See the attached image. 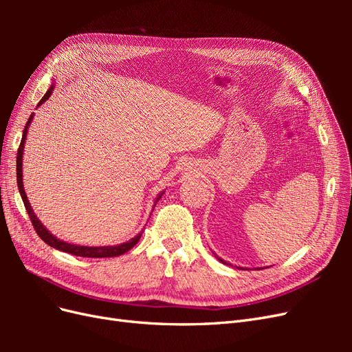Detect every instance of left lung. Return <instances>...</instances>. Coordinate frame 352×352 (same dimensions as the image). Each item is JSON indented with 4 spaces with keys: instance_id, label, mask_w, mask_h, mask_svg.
Here are the masks:
<instances>
[{
    "instance_id": "left-lung-1",
    "label": "left lung",
    "mask_w": 352,
    "mask_h": 352,
    "mask_svg": "<svg viewBox=\"0 0 352 352\" xmlns=\"http://www.w3.org/2000/svg\"><path fill=\"white\" fill-rule=\"evenodd\" d=\"M214 255H216V254H214ZM216 257H217V255H216ZM217 258H219V261H221V263H223V264H228V263H226V261H225V260H221V258H220V257H217ZM238 269H243V267H238Z\"/></svg>"
}]
</instances>
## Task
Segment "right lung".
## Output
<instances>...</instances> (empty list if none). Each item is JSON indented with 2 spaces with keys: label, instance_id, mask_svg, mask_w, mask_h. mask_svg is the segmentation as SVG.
Wrapping results in <instances>:
<instances>
[{
  "label": "right lung",
  "instance_id": "1",
  "mask_svg": "<svg viewBox=\"0 0 352 352\" xmlns=\"http://www.w3.org/2000/svg\"><path fill=\"white\" fill-rule=\"evenodd\" d=\"M52 91H54V85H51L50 89L45 92L44 97H42V100L38 102V107H39V105L44 104V102L51 97ZM32 120H34V113L30 114L29 120H28V123H26V126H25V131H23V135H22V142H20L19 151H17V162H16V163H17V166H16V168H17V186H19L20 197H22V199H23V204H25V207H26V211H28V214H29V219H30V221H32V225H34V228H35L36 233L39 235V238H41L42 241H44L45 243H48L50 247L56 248V250H58V251L69 252V254H73V255H78V257H88V258L119 257V255H122V254H124V252L129 251L131 248H133L135 245L138 243V241L141 239L142 232H141V233H138V235H136L135 238H132L131 241L123 242V243H119V245H109V247H83V245L69 243V242H65V241L58 239L57 236L52 235V233H51V232H50L44 225H42L41 220L36 217V214L34 212V210H32V207H30V204H29V199H28L26 192H25V186H23V173H22V170H23V151H25V142H26L28 129H29V126H30ZM163 194H164V192H162V194H160V195L155 198V204L158 202V199L162 198V195H163ZM155 204H154V207H155ZM154 207H153V210H154Z\"/></svg>",
  "mask_w": 352,
  "mask_h": 352
}]
</instances>
